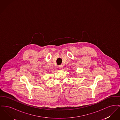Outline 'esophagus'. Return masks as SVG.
<instances>
[{
  "label": "esophagus",
  "instance_id": "1",
  "mask_svg": "<svg viewBox=\"0 0 120 120\" xmlns=\"http://www.w3.org/2000/svg\"><path fill=\"white\" fill-rule=\"evenodd\" d=\"M58 68H59V69H62L63 68V66L62 65H59V66H58Z\"/></svg>",
  "mask_w": 120,
  "mask_h": 120
}]
</instances>
